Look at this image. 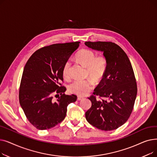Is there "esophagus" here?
<instances>
[{"instance_id": "esophagus-1", "label": "esophagus", "mask_w": 157, "mask_h": 157, "mask_svg": "<svg viewBox=\"0 0 157 157\" xmlns=\"http://www.w3.org/2000/svg\"><path fill=\"white\" fill-rule=\"evenodd\" d=\"M83 97H81V96H78V101H80L81 99H83Z\"/></svg>"}]
</instances>
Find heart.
Returning <instances> with one entry per match:
<instances>
[{"mask_svg":"<svg viewBox=\"0 0 157 157\" xmlns=\"http://www.w3.org/2000/svg\"><path fill=\"white\" fill-rule=\"evenodd\" d=\"M77 60L86 67L87 74L95 81L101 80L108 68V61L105 56L100 55L96 56L94 52L89 49H83L77 54ZM71 62L66 61L62 67V75L65 79L71 78L70 68ZM94 86L92 79H76L69 85V92L79 96L87 94L93 89Z\"/></svg>","mask_w":157,"mask_h":157,"instance_id":"obj_1","label":"heart"}]
</instances>
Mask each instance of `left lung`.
I'll return each instance as SVG.
<instances>
[{"instance_id":"8db88e82","label":"left lung","mask_w":157,"mask_h":157,"mask_svg":"<svg viewBox=\"0 0 157 157\" xmlns=\"http://www.w3.org/2000/svg\"><path fill=\"white\" fill-rule=\"evenodd\" d=\"M85 45L102 52L108 61L104 78L88 97L92 106L86 119L100 130H115L128 120L134 108L137 87L133 68L125 52L114 43L88 41Z\"/></svg>"}]
</instances>
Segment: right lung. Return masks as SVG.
<instances>
[{"label":"right lung","instance_id":"right-lung-1","mask_svg":"<svg viewBox=\"0 0 157 157\" xmlns=\"http://www.w3.org/2000/svg\"><path fill=\"white\" fill-rule=\"evenodd\" d=\"M80 42L54 44L36 51L23 69L19 101L29 122L39 130L54 127L65 118L67 105L77 99L65 95L62 67ZM53 95H60L55 101Z\"/></svg>","mask_w":157,"mask_h":157}]
</instances>
